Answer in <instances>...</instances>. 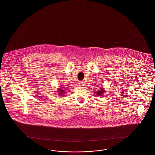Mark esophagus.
<instances>
[{
    "label": "esophagus",
    "instance_id": "esophagus-1",
    "mask_svg": "<svg viewBox=\"0 0 155 155\" xmlns=\"http://www.w3.org/2000/svg\"><path fill=\"white\" fill-rule=\"evenodd\" d=\"M79 84H80V85L81 86V87H83V86H84V82H82V81H80V82H79Z\"/></svg>",
    "mask_w": 155,
    "mask_h": 155
}]
</instances>
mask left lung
<instances>
[{"instance_id":"obj_1","label":"left lung","mask_w":155,"mask_h":155,"mask_svg":"<svg viewBox=\"0 0 155 155\" xmlns=\"http://www.w3.org/2000/svg\"><path fill=\"white\" fill-rule=\"evenodd\" d=\"M95 91V90H94ZM105 92V90L103 88H99L97 91H94V94H96L97 96H102V95L104 94Z\"/></svg>"}]
</instances>
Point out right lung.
Wrapping results in <instances>:
<instances>
[{
  "instance_id": "1",
  "label": "right lung",
  "mask_w": 155,
  "mask_h": 155,
  "mask_svg": "<svg viewBox=\"0 0 155 155\" xmlns=\"http://www.w3.org/2000/svg\"><path fill=\"white\" fill-rule=\"evenodd\" d=\"M58 94H59V95H60V96H63L65 95L64 94H65V92H66V91H64V89H63L62 87H60V88H59L58 91Z\"/></svg>"
}]
</instances>
